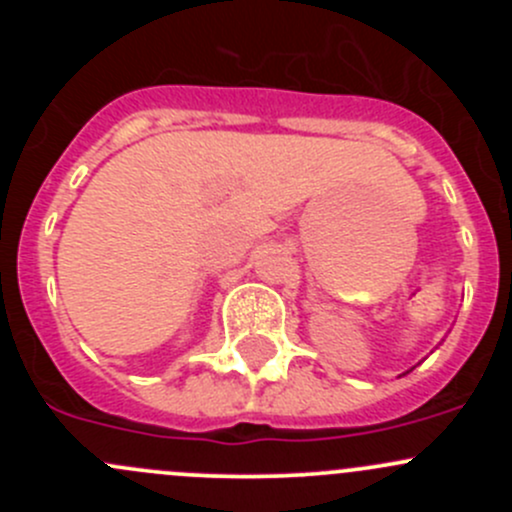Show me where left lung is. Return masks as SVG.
<instances>
[{
  "instance_id": "1",
  "label": "left lung",
  "mask_w": 512,
  "mask_h": 512,
  "mask_svg": "<svg viewBox=\"0 0 512 512\" xmlns=\"http://www.w3.org/2000/svg\"><path fill=\"white\" fill-rule=\"evenodd\" d=\"M409 371H411V369H409ZM409 371H406V374H409ZM401 376H404V374H401Z\"/></svg>"
}]
</instances>
